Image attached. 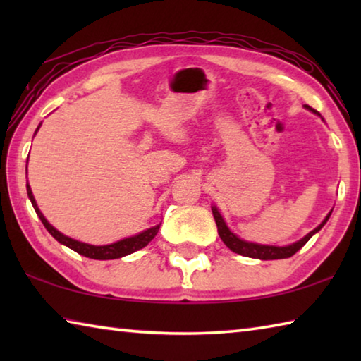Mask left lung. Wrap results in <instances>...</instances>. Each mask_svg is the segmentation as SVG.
Returning <instances> with one entry per match:
<instances>
[{"mask_svg":"<svg viewBox=\"0 0 361 361\" xmlns=\"http://www.w3.org/2000/svg\"><path fill=\"white\" fill-rule=\"evenodd\" d=\"M304 108L320 116V113H317L315 109L310 108L309 105H304ZM212 212H213V218H215V223L218 226V234H219V237H221V240L224 242V245L228 247L231 252H234L237 255H242V256H247V258H256V259L267 261V259H285V258H290V256L295 255L298 250H301L305 245V243L309 242L310 237L317 234V232H319L323 228V226L326 224L329 216H331L333 210L328 213L325 219H323V221L319 226H317L315 229L310 231L309 234H305L301 240H298L295 243H290V245H283V247L264 245V243L243 240L228 228V224H226L224 218L221 216V213H219V210L216 209V205L212 207Z\"/></svg>","mask_w":361,"mask_h":361,"instance_id":"left-lung-1","label":"left lung"}]
</instances>
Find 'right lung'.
Instances as JSON below:
<instances>
[{
	"mask_svg": "<svg viewBox=\"0 0 361 361\" xmlns=\"http://www.w3.org/2000/svg\"><path fill=\"white\" fill-rule=\"evenodd\" d=\"M39 127H41V124L38 126L36 132L39 130ZM36 132H35V135H36ZM27 194H28V199L32 200V205L36 212V215L39 216L42 224H44V228L49 231V234H51L57 242L62 243V245L75 250L76 253L82 255V256H85V258H90V259H116V258H122V256H127L133 252H137V250L148 245V243L156 237L159 228H161V223H159L156 226H152V228H149V229H145L142 232H138V234H135V235L126 237V239H122V240L109 243V245H90V243L79 242V240L71 239V237H68V235L62 234V232L57 231L51 223L47 221L46 216L42 215L41 210L38 209V204H36L35 195L32 192V188H30L28 183H27Z\"/></svg>",
	"mask_w": 361,
	"mask_h": 361,
	"instance_id": "obj_1",
	"label": "right lung"
}]
</instances>
